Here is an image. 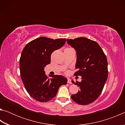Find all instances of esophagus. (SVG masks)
<instances>
[{
    "label": "esophagus",
    "instance_id": "1",
    "mask_svg": "<svg viewBox=\"0 0 125 125\" xmlns=\"http://www.w3.org/2000/svg\"><path fill=\"white\" fill-rule=\"evenodd\" d=\"M67 83L68 84H72V82H71V80L70 79H68V81H67Z\"/></svg>",
    "mask_w": 125,
    "mask_h": 125
}]
</instances>
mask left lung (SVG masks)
<instances>
[{"instance_id": "8db88e82", "label": "left lung", "mask_w": 125, "mask_h": 125, "mask_svg": "<svg viewBox=\"0 0 125 125\" xmlns=\"http://www.w3.org/2000/svg\"><path fill=\"white\" fill-rule=\"evenodd\" d=\"M77 52L74 75L82 76V82L72 80L80 90L71 98L80 105H88L96 100L103 90L108 77L106 55L96 42L85 37L67 39Z\"/></svg>"}]
</instances>
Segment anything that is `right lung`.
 Instances as JSON below:
<instances>
[{"instance_id": "1", "label": "right lung", "mask_w": 125, "mask_h": 125, "mask_svg": "<svg viewBox=\"0 0 125 125\" xmlns=\"http://www.w3.org/2000/svg\"><path fill=\"white\" fill-rule=\"evenodd\" d=\"M65 39L56 40L41 37L30 42L23 49L20 58V75L27 93L40 102H47L56 96L59 88L67 79L54 75L48 78L44 68L51 63V55L62 47Z\"/></svg>"}]
</instances>
